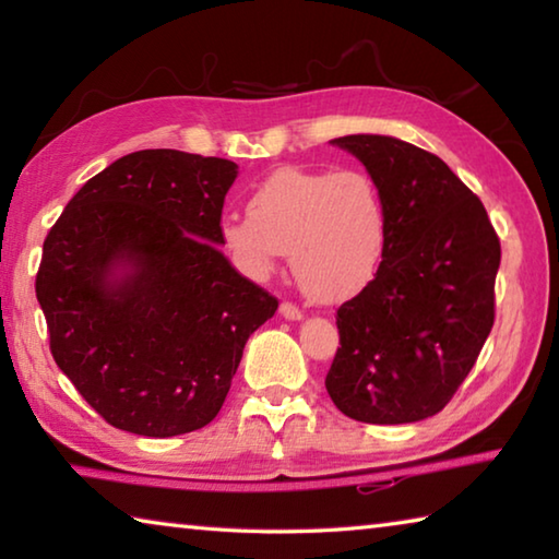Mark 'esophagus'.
<instances>
[{"instance_id": "esophagus-1", "label": "esophagus", "mask_w": 559, "mask_h": 559, "mask_svg": "<svg viewBox=\"0 0 559 559\" xmlns=\"http://www.w3.org/2000/svg\"><path fill=\"white\" fill-rule=\"evenodd\" d=\"M278 310H281V316L286 318V320H300V318H302V310L296 306V302H288V300H283Z\"/></svg>"}]
</instances>
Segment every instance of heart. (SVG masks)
Instances as JSON below:
<instances>
[{
	"instance_id": "b5f03b06",
	"label": "heart",
	"mask_w": 559,
	"mask_h": 559,
	"mask_svg": "<svg viewBox=\"0 0 559 559\" xmlns=\"http://www.w3.org/2000/svg\"><path fill=\"white\" fill-rule=\"evenodd\" d=\"M219 234L249 276H271L283 253L308 298L337 302L374 278L390 226L367 173L283 167L251 194L249 216H224Z\"/></svg>"
}]
</instances>
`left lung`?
I'll return each mask as SVG.
<instances>
[{
	"instance_id": "obj_1",
	"label": "left lung",
	"mask_w": 559,
	"mask_h": 559,
	"mask_svg": "<svg viewBox=\"0 0 559 559\" xmlns=\"http://www.w3.org/2000/svg\"><path fill=\"white\" fill-rule=\"evenodd\" d=\"M330 143L380 187L390 234L374 278L337 308L328 394L349 419L421 421L451 402L493 328L498 234L441 157L390 135Z\"/></svg>"
}]
</instances>
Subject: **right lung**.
<instances>
[{
	"label": "right lung",
	"mask_w": 559,
	"mask_h": 559,
	"mask_svg": "<svg viewBox=\"0 0 559 559\" xmlns=\"http://www.w3.org/2000/svg\"><path fill=\"white\" fill-rule=\"evenodd\" d=\"M239 167L140 150L91 177L44 241L36 298L61 372L110 427L167 439L219 414L278 300L219 251Z\"/></svg>",
	"instance_id": "add662e5"
}]
</instances>
